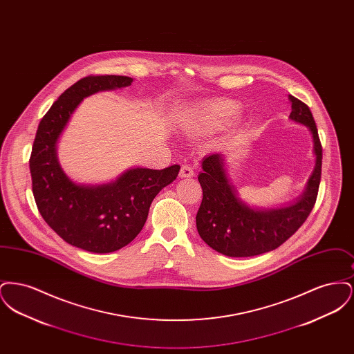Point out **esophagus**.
Returning a JSON list of instances; mask_svg holds the SVG:
<instances>
[{
  "label": "esophagus",
  "instance_id": "34e87169",
  "mask_svg": "<svg viewBox=\"0 0 354 354\" xmlns=\"http://www.w3.org/2000/svg\"><path fill=\"white\" fill-rule=\"evenodd\" d=\"M194 175H195V172H194V169H192L191 166H188V165L182 166L180 172H179V176H180V178H192Z\"/></svg>",
  "mask_w": 354,
  "mask_h": 354
}]
</instances>
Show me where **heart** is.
Segmentation results:
<instances>
[{
  "instance_id": "b5f03b06",
  "label": "heart",
  "mask_w": 354,
  "mask_h": 354,
  "mask_svg": "<svg viewBox=\"0 0 354 354\" xmlns=\"http://www.w3.org/2000/svg\"><path fill=\"white\" fill-rule=\"evenodd\" d=\"M241 111L240 104L231 100L208 102L199 106L188 120L187 127L194 133L211 131L231 124Z\"/></svg>"
}]
</instances>
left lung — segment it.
Masks as SVG:
<instances>
[{
  "label": "left lung",
  "instance_id": "1",
  "mask_svg": "<svg viewBox=\"0 0 354 354\" xmlns=\"http://www.w3.org/2000/svg\"><path fill=\"white\" fill-rule=\"evenodd\" d=\"M289 119L308 127L313 139L316 165L303 194L284 207L253 208L239 198L225 169V156L218 152L203 159L198 176L203 201L196 228L199 235L216 252L230 257H250L280 247L301 225L315 207L321 180L322 147L309 107L289 95Z\"/></svg>",
  "mask_w": 354,
  "mask_h": 354
}]
</instances>
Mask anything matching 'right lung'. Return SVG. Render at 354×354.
Masks as SVG:
<instances>
[{
	"mask_svg": "<svg viewBox=\"0 0 354 354\" xmlns=\"http://www.w3.org/2000/svg\"><path fill=\"white\" fill-rule=\"evenodd\" d=\"M133 84L123 75H88L70 86L41 119L29 160L38 211L66 243L94 253L118 251L142 231L153 198L172 183L180 166L124 171L106 185H77L62 169L57 143L86 97Z\"/></svg>",
	"mask_w": 354,
	"mask_h": 354,
	"instance_id": "add662e5",
	"label": "right lung"
}]
</instances>
